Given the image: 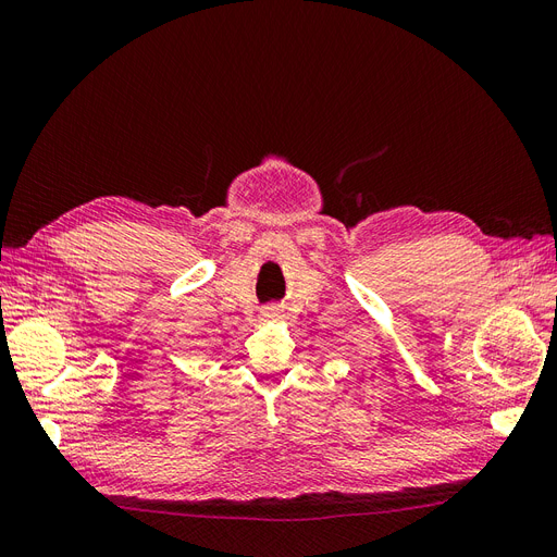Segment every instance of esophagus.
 Returning <instances> with one entry per match:
<instances>
[{
  "label": "esophagus",
  "instance_id": "obj_1",
  "mask_svg": "<svg viewBox=\"0 0 557 557\" xmlns=\"http://www.w3.org/2000/svg\"><path fill=\"white\" fill-rule=\"evenodd\" d=\"M260 318L262 320H278L281 318V309L276 305H267L260 309Z\"/></svg>",
  "mask_w": 557,
  "mask_h": 557
}]
</instances>
